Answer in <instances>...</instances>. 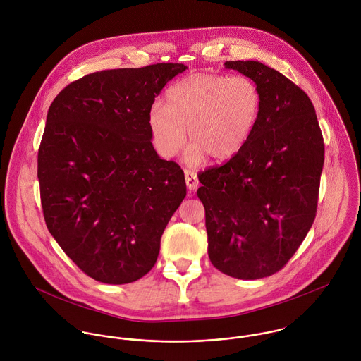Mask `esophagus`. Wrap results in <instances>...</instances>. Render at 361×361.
I'll return each instance as SVG.
<instances>
[{
    "mask_svg": "<svg viewBox=\"0 0 361 361\" xmlns=\"http://www.w3.org/2000/svg\"><path fill=\"white\" fill-rule=\"evenodd\" d=\"M185 180H186V186L189 190H196L199 186V179L196 172L185 169Z\"/></svg>",
    "mask_w": 361,
    "mask_h": 361,
    "instance_id": "34e87169",
    "label": "esophagus"
}]
</instances>
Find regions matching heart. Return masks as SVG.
Segmentation results:
<instances>
[{
    "instance_id": "b5f03b06",
    "label": "heart",
    "mask_w": 361,
    "mask_h": 361,
    "mask_svg": "<svg viewBox=\"0 0 361 361\" xmlns=\"http://www.w3.org/2000/svg\"><path fill=\"white\" fill-rule=\"evenodd\" d=\"M261 106L257 85L243 75L195 73L172 85L165 106L154 105L149 126L155 147L164 157L178 154L193 143L188 161L196 164L208 155L226 161L247 142Z\"/></svg>"
}]
</instances>
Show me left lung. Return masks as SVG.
Instances as JSON below:
<instances>
[{
    "instance_id": "obj_1",
    "label": "left lung",
    "mask_w": 361,
    "mask_h": 361,
    "mask_svg": "<svg viewBox=\"0 0 361 361\" xmlns=\"http://www.w3.org/2000/svg\"><path fill=\"white\" fill-rule=\"evenodd\" d=\"M257 85L261 106L245 146L199 175L208 257L238 279L269 276L296 253L314 222L324 139L309 96L258 61H226Z\"/></svg>"
}]
</instances>
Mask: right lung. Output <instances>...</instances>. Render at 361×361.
<instances>
[{"label": "right lung", "instance_id": "add662e5", "mask_svg": "<svg viewBox=\"0 0 361 361\" xmlns=\"http://www.w3.org/2000/svg\"><path fill=\"white\" fill-rule=\"evenodd\" d=\"M183 63L94 72L52 102L37 176L47 228L86 275L109 283L145 276L186 196L185 175L153 147L149 112Z\"/></svg>", "mask_w": 361, "mask_h": 361}]
</instances>
